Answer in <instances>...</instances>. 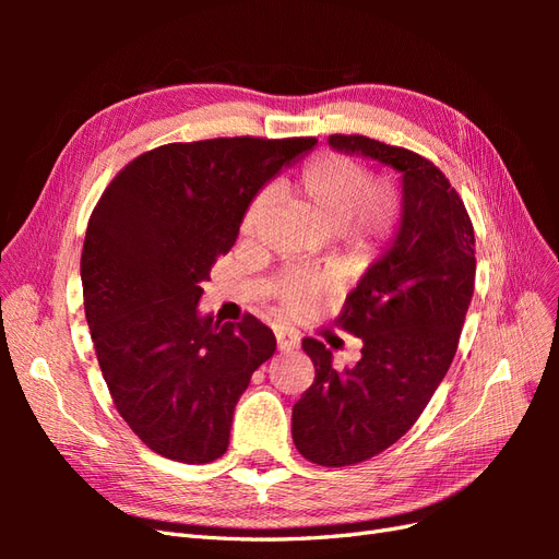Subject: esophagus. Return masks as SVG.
Returning <instances> with one entry per match:
<instances>
[{
  "label": "esophagus",
  "mask_w": 559,
  "mask_h": 559,
  "mask_svg": "<svg viewBox=\"0 0 559 559\" xmlns=\"http://www.w3.org/2000/svg\"><path fill=\"white\" fill-rule=\"evenodd\" d=\"M275 337H277L280 352H292L298 347V335L294 331H277Z\"/></svg>",
  "instance_id": "1"
}]
</instances>
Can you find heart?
Segmentation results:
<instances>
[{
    "instance_id": "heart-1",
    "label": "heart",
    "mask_w": 559,
    "mask_h": 559,
    "mask_svg": "<svg viewBox=\"0 0 559 559\" xmlns=\"http://www.w3.org/2000/svg\"><path fill=\"white\" fill-rule=\"evenodd\" d=\"M368 167L345 154L324 151L302 167L298 189L310 210L329 230L357 251H376L394 238L401 222V205L392 186H370ZM267 207V191L253 195L240 216V235L245 240L259 233ZM324 292V280L314 273L284 275L277 282V298L292 314L308 310Z\"/></svg>"
}]
</instances>
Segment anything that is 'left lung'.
<instances>
[{
  "label": "left lung",
  "instance_id": "1",
  "mask_svg": "<svg viewBox=\"0 0 559 559\" xmlns=\"http://www.w3.org/2000/svg\"><path fill=\"white\" fill-rule=\"evenodd\" d=\"M329 144L403 177L396 238L335 319L364 341L361 359L341 373L324 343L302 337L314 382L294 405V443L312 464L352 466L394 445L445 378L476 282V238L460 193L429 158L364 134H331Z\"/></svg>",
  "mask_w": 559,
  "mask_h": 559
}]
</instances>
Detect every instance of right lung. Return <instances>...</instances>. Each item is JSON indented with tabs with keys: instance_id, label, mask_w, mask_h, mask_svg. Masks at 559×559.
<instances>
[{
	"instance_id": "right-lung-1",
	"label": "right lung",
	"mask_w": 559,
	"mask_h": 559,
	"mask_svg": "<svg viewBox=\"0 0 559 559\" xmlns=\"http://www.w3.org/2000/svg\"><path fill=\"white\" fill-rule=\"evenodd\" d=\"M314 138H216L144 151L105 189L81 253L83 308L118 415L167 460L207 464L228 448L235 403L277 349L245 314H198L247 202Z\"/></svg>"
}]
</instances>
